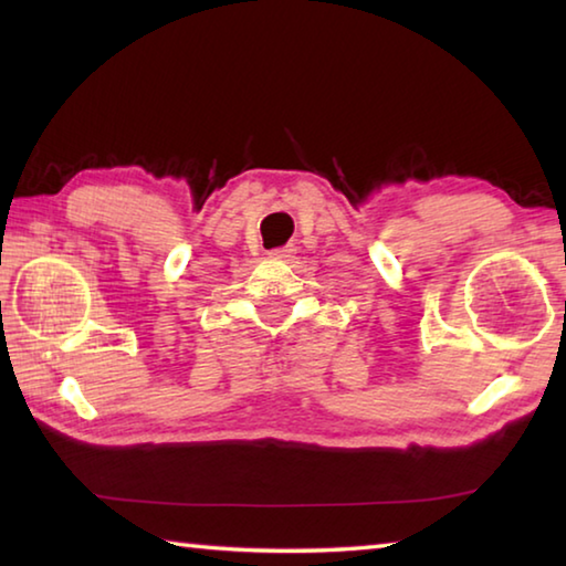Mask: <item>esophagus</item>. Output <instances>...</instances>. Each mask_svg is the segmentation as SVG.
I'll list each match as a JSON object with an SVG mask.
<instances>
[{"label": "esophagus", "instance_id": "obj_1", "mask_svg": "<svg viewBox=\"0 0 566 566\" xmlns=\"http://www.w3.org/2000/svg\"><path fill=\"white\" fill-rule=\"evenodd\" d=\"M292 254H294V247L292 244H286L282 249H274V252H272V256H276V260H290Z\"/></svg>", "mask_w": 566, "mask_h": 566}]
</instances>
